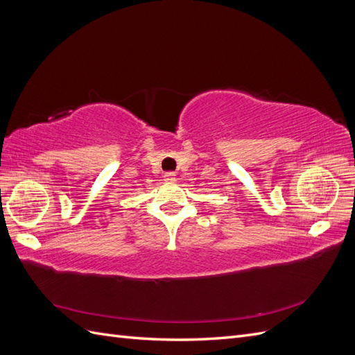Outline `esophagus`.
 Instances as JSON below:
<instances>
[{
  "mask_svg": "<svg viewBox=\"0 0 355 355\" xmlns=\"http://www.w3.org/2000/svg\"><path fill=\"white\" fill-rule=\"evenodd\" d=\"M164 180L170 182V184H171V182L176 180V173H173V171H167V173L164 175Z\"/></svg>",
  "mask_w": 355,
  "mask_h": 355,
  "instance_id": "1",
  "label": "esophagus"
}]
</instances>
